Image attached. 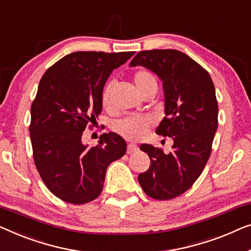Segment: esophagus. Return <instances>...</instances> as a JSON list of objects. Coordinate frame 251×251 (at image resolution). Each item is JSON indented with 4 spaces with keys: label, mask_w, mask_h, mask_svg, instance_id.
Masks as SVG:
<instances>
[{
    "label": "esophagus",
    "mask_w": 251,
    "mask_h": 251,
    "mask_svg": "<svg viewBox=\"0 0 251 251\" xmlns=\"http://www.w3.org/2000/svg\"><path fill=\"white\" fill-rule=\"evenodd\" d=\"M137 150H139V147H137L136 144L129 143L128 146H127V153H128V154H130V153H134V152H136Z\"/></svg>",
    "instance_id": "esophagus-1"
}]
</instances>
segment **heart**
Returning <instances> with one entry per match:
<instances>
[{
	"label": "heart",
	"mask_w": 251,
	"mask_h": 251,
	"mask_svg": "<svg viewBox=\"0 0 251 251\" xmlns=\"http://www.w3.org/2000/svg\"><path fill=\"white\" fill-rule=\"evenodd\" d=\"M133 82L137 92L143 95L146 92L157 89L158 82L156 76L149 70L140 69L133 75ZM112 93V83H108L102 91V104L104 108L110 107ZM151 126V118L147 116H132L116 123L115 128L127 140H139L148 132Z\"/></svg>",
	"instance_id": "heart-1"
}]
</instances>
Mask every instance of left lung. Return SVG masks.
Segmentation results:
<instances>
[{"instance_id": "left-lung-1", "label": "left lung", "mask_w": 251, "mask_h": 251, "mask_svg": "<svg viewBox=\"0 0 251 251\" xmlns=\"http://www.w3.org/2000/svg\"><path fill=\"white\" fill-rule=\"evenodd\" d=\"M130 67L143 66L162 82L165 117L156 133L172 137V152L142 144L150 167L139 175L148 196L168 200L193 185L209 159L218 126V105L210 75L199 63L177 50L141 51Z\"/></svg>"}]
</instances>
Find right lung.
<instances>
[{
    "label": "right lung",
    "instance_id": "right-lung-1",
    "mask_svg": "<svg viewBox=\"0 0 251 251\" xmlns=\"http://www.w3.org/2000/svg\"><path fill=\"white\" fill-rule=\"evenodd\" d=\"M134 52H74L44 73L30 108L34 162L47 188L66 202L83 204L97 199L105 172L126 152L116 133H104L98 146L82 142L89 123L102 110V91L112 70Z\"/></svg>",
    "mask_w": 251,
    "mask_h": 251
}]
</instances>
